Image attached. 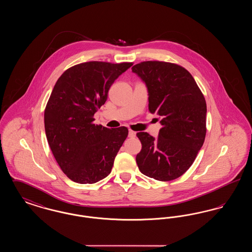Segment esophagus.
Listing matches in <instances>:
<instances>
[{
    "mask_svg": "<svg viewBox=\"0 0 252 252\" xmlns=\"http://www.w3.org/2000/svg\"><path fill=\"white\" fill-rule=\"evenodd\" d=\"M136 136V132L133 131V130H129L128 131V137L129 138H134Z\"/></svg>",
    "mask_w": 252,
    "mask_h": 252,
    "instance_id": "obj_1",
    "label": "esophagus"
}]
</instances>
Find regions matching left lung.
I'll return each mask as SVG.
<instances>
[{
    "instance_id": "1",
    "label": "left lung",
    "mask_w": 252,
    "mask_h": 252,
    "mask_svg": "<svg viewBox=\"0 0 252 252\" xmlns=\"http://www.w3.org/2000/svg\"><path fill=\"white\" fill-rule=\"evenodd\" d=\"M148 91V109L161 117L158 138L139 132L140 171L160 181L176 180L194 161L206 136L207 106L192 74L180 65L144 61L132 67Z\"/></svg>"
}]
</instances>
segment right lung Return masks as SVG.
<instances>
[{"mask_svg":"<svg viewBox=\"0 0 252 252\" xmlns=\"http://www.w3.org/2000/svg\"><path fill=\"white\" fill-rule=\"evenodd\" d=\"M132 65L84 62L66 70L55 85L44 111L45 133L57 162L72 181L93 184L111 172L128 129L95 125L94 115L110 86Z\"/></svg>","mask_w":252,"mask_h":252,"instance_id":"obj_1","label":"right lung"}]
</instances>
